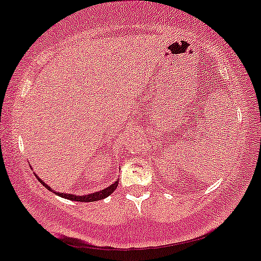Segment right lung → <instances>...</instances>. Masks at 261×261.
<instances>
[{
	"label": "right lung",
	"mask_w": 261,
	"mask_h": 261,
	"mask_svg": "<svg viewBox=\"0 0 261 261\" xmlns=\"http://www.w3.org/2000/svg\"><path fill=\"white\" fill-rule=\"evenodd\" d=\"M35 176L37 177V180H39L41 184L45 186L47 190L52 191L53 193L58 194L59 197H62V198H65V199H69V200H75V202H96V200H100V199H105L107 198L108 196H111V194L114 192L115 188L118 187V184H119V180L114 181L112 185H109L108 187L103 188V190L98 191V192H95V193H90V194H85V196H76V194H71V193H61V192H57V191H53L51 187L48 186V185L45 184L43 180H41V178L37 176L35 174Z\"/></svg>",
	"instance_id": "1"
}]
</instances>
